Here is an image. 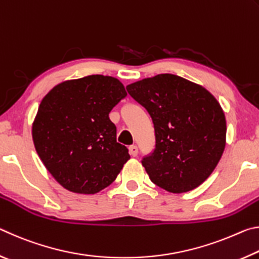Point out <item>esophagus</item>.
<instances>
[{
  "label": "esophagus",
  "instance_id": "esophagus-1",
  "mask_svg": "<svg viewBox=\"0 0 259 259\" xmlns=\"http://www.w3.org/2000/svg\"><path fill=\"white\" fill-rule=\"evenodd\" d=\"M129 153L131 156H137L138 155V147L136 145L129 146Z\"/></svg>",
  "mask_w": 259,
  "mask_h": 259
}]
</instances>
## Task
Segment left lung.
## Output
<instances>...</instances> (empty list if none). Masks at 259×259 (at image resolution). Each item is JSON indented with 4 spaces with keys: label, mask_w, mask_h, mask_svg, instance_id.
<instances>
[{
    "label": "left lung",
    "mask_w": 259,
    "mask_h": 259,
    "mask_svg": "<svg viewBox=\"0 0 259 259\" xmlns=\"http://www.w3.org/2000/svg\"><path fill=\"white\" fill-rule=\"evenodd\" d=\"M154 124L155 148L142 164L151 181L171 193L194 190L216 168L226 143V120L203 87L159 74L126 87Z\"/></svg>",
    "instance_id": "left-lung-1"
}]
</instances>
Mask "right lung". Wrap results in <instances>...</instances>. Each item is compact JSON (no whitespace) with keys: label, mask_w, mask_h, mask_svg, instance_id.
I'll use <instances>...</instances> for the list:
<instances>
[{"label":"right lung","mask_w":259,"mask_h":259,"mask_svg":"<svg viewBox=\"0 0 259 259\" xmlns=\"http://www.w3.org/2000/svg\"><path fill=\"white\" fill-rule=\"evenodd\" d=\"M125 97L117 78L89 75L60 83L42 99L33 123L35 150L66 190L95 194L111 185L130 159L108 116Z\"/></svg>","instance_id":"1"}]
</instances>
